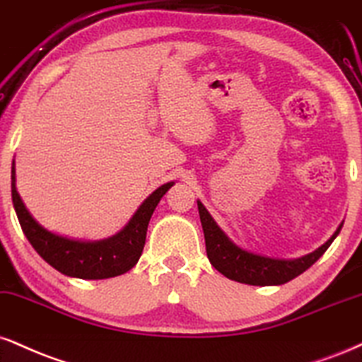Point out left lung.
<instances>
[{
	"label": "left lung",
	"instance_id": "obj_1",
	"mask_svg": "<svg viewBox=\"0 0 362 362\" xmlns=\"http://www.w3.org/2000/svg\"><path fill=\"white\" fill-rule=\"evenodd\" d=\"M197 206L200 223H202L204 229V238H206L207 258L211 261V264L217 272L228 276L229 280L247 283V285H283V283L302 275L305 269L310 268L327 251V247L332 245V241L337 238L339 230L342 228V226H339L334 236L325 245H322L319 250L303 256V258L291 261L264 258V256L259 255H252V252L238 247L221 230L216 221L207 212V209L202 206V202H197Z\"/></svg>",
	"mask_w": 362,
	"mask_h": 362
}]
</instances>
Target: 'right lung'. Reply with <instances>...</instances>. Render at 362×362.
<instances>
[{
	"label": "right lung",
	"mask_w": 362,
	"mask_h": 362,
	"mask_svg": "<svg viewBox=\"0 0 362 362\" xmlns=\"http://www.w3.org/2000/svg\"><path fill=\"white\" fill-rule=\"evenodd\" d=\"M172 185L173 182L158 187L139 206L128 226L116 236L98 243H82L49 233L30 216L23 200L20 199V194L16 192L15 162L11 168L13 206L30 245L57 272L67 276L82 278V280H104V278L123 275L138 263L143 246H145L150 217L155 207L158 206L160 199Z\"/></svg>",
	"instance_id": "obj_1"
}]
</instances>
